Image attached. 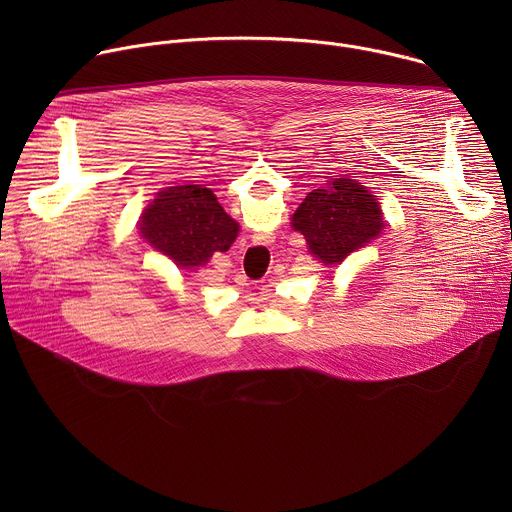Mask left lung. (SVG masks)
<instances>
[{
    "label": "left lung",
    "instance_id": "left-lung-1",
    "mask_svg": "<svg viewBox=\"0 0 512 512\" xmlns=\"http://www.w3.org/2000/svg\"><path fill=\"white\" fill-rule=\"evenodd\" d=\"M291 227L304 235L308 249L324 265H340L381 237L383 210L367 188L352 178H332L312 190L291 216Z\"/></svg>",
    "mask_w": 512,
    "mask_h": 512
}]
</instances>
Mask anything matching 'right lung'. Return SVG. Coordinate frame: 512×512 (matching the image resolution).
<instances>
[{
	"mask_svg": "<svg viewBox=\"0 0 512 512\" xmlns=\"http://www.w3.org/2000/svg\"><path fill=\"white\" fill-rule=\"evenodd\" d=\"M139 231L178 267L192 269L204 265L216 251H229L239 235V223L208 188L182 184L158 192L141 212Z\"/></svg>",
	"mask_w": 512,
	"mask_h": 512,
	"instance_id": "obj_1",
	"label": "right lung"
}]
</instances>
